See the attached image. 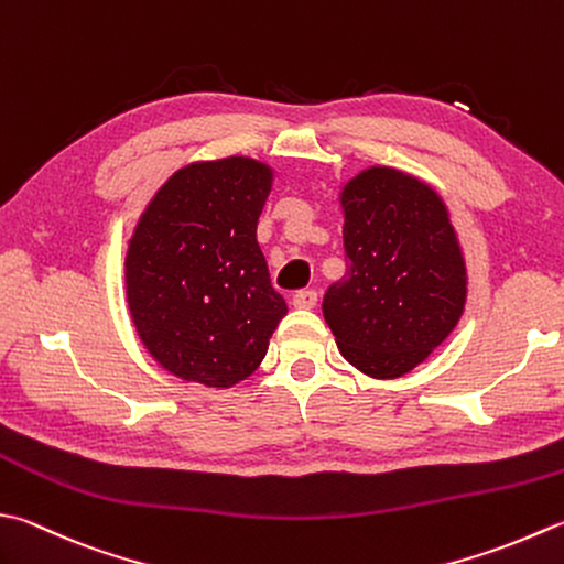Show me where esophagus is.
Wrapping results in <instances>:
<instances>
[{
	"instance_id": "esophagus-1",
	"label": "esophagus",
	"mask_w": 564,
	"mask_h": 564,
	"mask_svg": "<svg viewBox=\"0 0 564 564\" xmlns=\"http://www.w3.org/2000/svg\"><path fill=\"white\" fill-rule=\"evenodd\" d=\"M293 305L303 307V311H311V307L317 305V293L315 291H301L293 295Z\"/></svg>"
}]
</instances>
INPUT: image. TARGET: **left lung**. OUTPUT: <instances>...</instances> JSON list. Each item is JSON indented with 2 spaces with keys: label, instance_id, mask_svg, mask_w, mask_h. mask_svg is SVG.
Instances as JSON below:
<instances>
[{
  "label": "left lung",
  "instance_id": "left-lung-1",
  "mask_svg": "<svg viewBox=\"0 0 564 564\" xmlns=\"http://www.w3.org/2000/svg\"><path fill=\"white\" fill-rule=\"evenodd\" d=\"M345 279L323 315L351 367L399 379L457 327L467 263L449 209L433 185L391 165H369L339 191Z\"/></svg>",
  "mask_w": 564,
  "mask_h": 564
}]
</instances>
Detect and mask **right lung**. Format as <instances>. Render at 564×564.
Here are the masks:
<instances>
[{"label":"right lung","mask_w":564,"mask_h":564,"mask_svg":"<svg viewBox=\"0 0 564 564\" xmlns=\"http://www.w3.org/2000/svg\"><path fill=\"white\" fill-rule=\"evenodd\" d=\"M271 185L273 169L257 159L195 161L143 207L124 259L127 305L173 377L231 389L267 357L289 313L257 241Z\"/></svg>","instance_id":"1"}]
</instances>
